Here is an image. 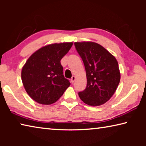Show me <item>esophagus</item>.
Segmentation results:
<instances>
[{"label":"esophagus","mask_w":146,"mask_h":146,"mask_svg":"<svg viewBox=\"0 0 146 146\" xmlns=\"http://www.w3.org/2000/svg\"><path fill=\"white\" fill-rule=\"evenodd\" d=\"M75 76H73L72 77H71V82H72V83H73L74 81H75Z\"/></svg>","instance_id":"esophagus-1"}]
</instances>
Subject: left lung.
<instances>
[{
    "mask_svg": "<svg viewBox=\"0 0 146 146\" xmlns=\"http://www.w3.org/2000/svg\"><path fill=\"white\" fill-rule=\"evenodd\" d=\"M75 46L84 64L87 86L78 96L89 106H97L110 99L120 80L118 62L114 56L97 43L75 42Z\"/></svg>",
    "mask_w": 146,
    "mask_h": 146,
    "instance_id": "1",
    "label": "left lung"
}]
</instances>
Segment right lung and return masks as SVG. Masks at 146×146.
Wrapping results in <instances>:
<instances>
[{"instance_id":"right-lung-1","label":"right lung","mask_w":146,"mask_h":146,"mask_svg":"<svg viewBox=\"0 0 146 146\" xmlns=\"http://www.w3.org/2000/svg\"><path fill=\"white\" fill-rule=\"evenodd\" d=\"M72 42L53 44L35 52L22 70L24 87L32 99L41 104L56 102L70 86L63 75L60 60Z\"/></svg>"}]
</instances>
